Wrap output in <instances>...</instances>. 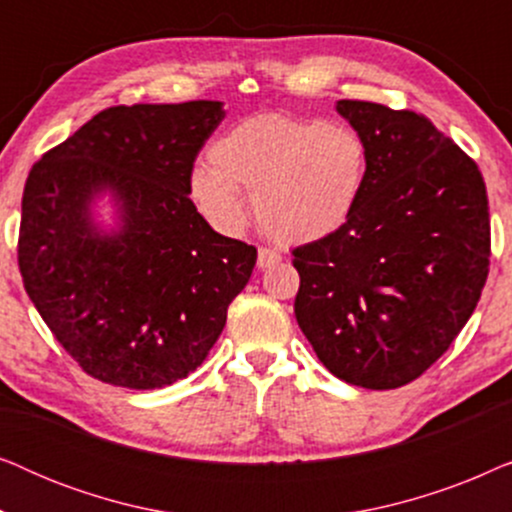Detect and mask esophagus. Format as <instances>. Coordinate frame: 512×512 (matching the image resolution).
<instances>
[{"label": "esophagus", "instance_id": "1", "mask_svg": "<svg viewBox=\"0 0 512 512\" xmlns=\"http://www.w3.org/2000/svg\"><path fill=\"white\" fill-rule=\"evenodd\" d=\"M279 261H282V256H279L275 249H265V247L258 249V261L256 263H258V268H261V270H268L270 265H275Z\"/></svg>", "mask_w": 512, "mask_h": 512}]
</instances>
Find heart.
Instances as JSON below:
<instances>
[{"instance_id":"b5f03b06","label":"heart","mask_w":512,"mask_h":512,"mask_svg":"<svg viewBox=\"0 0 512 512\" xmlns=\"http://www.w3.org/2000/svg\"><path fill=\"white\" fill-rule=\"evenodd\" d=\"M212 163L193 167L188 188L202 214L228 235L249 223V200L272 240L307 244L338 233L359 209L370 153L359 132L321 118L256 114L223 132Z\"/></svg>"}]
</instances>
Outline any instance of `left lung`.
Returning a JSON list of instances; mask_svg holds the SVG:
<instances>
[{
    "label": "left lung",
    "mask_w": 512,
    "mask_h": 512,
    "mask_svg": "<svg viewBox=\"0 0 512 512\" xmlns=\"http://www.w3.org/2000/svg\"><path fill=\"white\" fill-rule=\"evenodd\" d=\"M370 177L338 233L293 249L300 331L335 377L363 389L417 380L457 338L489 272L478 165L429 118L340 100Z\"/></svg>",
    "instance_id": "left-lung-1"
}]
</instances>
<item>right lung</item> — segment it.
<instances>
[{
    "mask_svg": "<svg viewBox=\"0 0 512 512\" xmlns=\"http://www.w3.org/2000/svg\"><path fill=\"white\" fill-rule=\"evenodd\" d=\"M223 116L212 100L104 109L27 177L25 291L95 380L160 389L193 373L249 282L256 249L216 233L188 198Z\"/></svg>",
    "mask_w": 512,
    "mask_h": 512,
    "instance_id": "add662e5",
    "label": "right lung"
}]
</instances>
